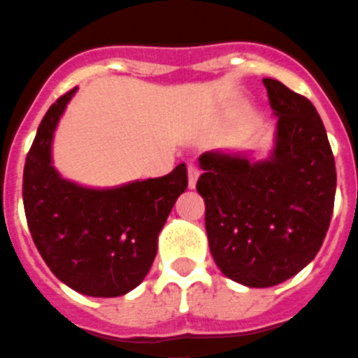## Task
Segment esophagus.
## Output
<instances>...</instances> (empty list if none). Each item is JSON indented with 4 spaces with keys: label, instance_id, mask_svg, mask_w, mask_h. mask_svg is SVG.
I'll list each match as a JSON object with an SVG mask.
<instances>
[{
    "label": "esophagus",
    "instance_id": "esophagus-1",
    "mask_svg": "<svg viewBox=\"0 0 358 358\" xmlns=\"http://www.w3.org/2000/svg\"><path fill=\"white\" fill-rule=\"evenodd\" d=\"M199 176H201L199 168L195 166V164H190V166H188V186H190V188H195Z\"/></svg>",
    "mask_w": 358,
    "mask_h": 358
}]
</instances>
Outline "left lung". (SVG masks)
<instances>
[{
	"instance_id": "obj_1",
	"label": "left lung",
	"mask_w": 358,
	"mask_h": 358,
	"mask_svg": "<svg viewBox=\"0 0 358 358\" xmlns=\"http://www.w3.org/2000/svg\"><path fill=\"white\" fill-rule=\"evenodd\" d=\"M277 119L268 161L203 154L197 181L210 252L250 288L284 282L310 264L329 228L337 170L322 119L308 97L262 79Z\"/></svg>"
}]
</instances>
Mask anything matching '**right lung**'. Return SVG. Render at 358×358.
Returning a JSON list of instances; mask_svg holds the SVG:
<instances>
[{
    "label": "right lung",
    "mask_w": 358,
    "mask_h": 358,
    "mask_svg": "<svg viewBox=\"0 0 358 358\" xmlns=\"http://www.w3.org/2000/svg\"><path fill=\"white\" fill-rule=\"evenodd\" d=\"M76 88L43 117L27 154L23 206L38 252L52 273L90 297H119L152 268L157 235L188 186L186 164L168 176L92 190L61 179L50 163L52 136Z\"/></svg>",
    "instance_id": "1"
}]
</instances>
